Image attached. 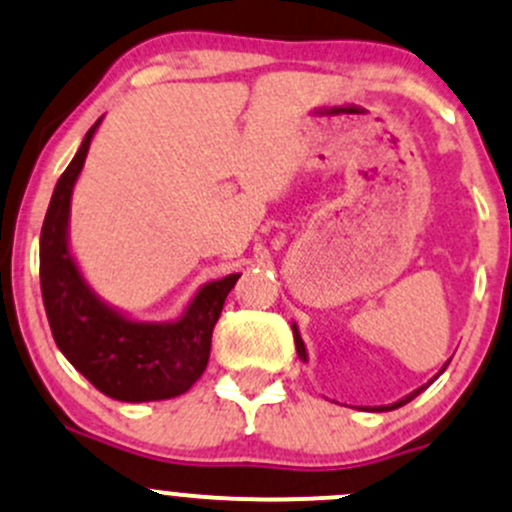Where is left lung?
<instances>
[{
	"mask_svg": "<svg viewBox=\"0 0 512 512\" xmlns=\"http://www.w3.org/2000/svg\"><path fill=\"white\" fill-rule=\"evenodd\" d=\"M293 340H295V350H298V357H300V360H303V362H308V350H305V342H303V337H300V333H298V325H295V323H293ZM446 367H449V362H446V365L441 367L439 374H444ZM439 374H436V377H439ZM436 377H434V379H436ZM434 379H431V382H434ZM431 382H429V384H431ZM429 384H421L419 389H414V392H409L407 397H402V399H399V402H394V404H387V407H372V412H392V409H399V407H404V404H407V402H412V399L416 397V394H421V392H424V389L429 387Z\"/></svg>",
	"mask_w": 512,
	"mask_h": 512,
	"instance_id": "left-lung-1",
	"label": "left lung"
}]
</instances>
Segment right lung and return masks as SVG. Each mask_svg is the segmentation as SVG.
<instances>
[{"instance_id": "1", "label": "right lung", "mask_w": 512, "mask_h": 512, "mask_svg": "<svg viewBox=\"0 0 512 512\" xmlns=\"http://www.w3.org/2000/svg\"><path fill=\"white\" fill-rule=\"evenodd\" d=\"M100 120L51 194L39 244L41 295L56 345L93 387L118 402H160L187 392L207 370L214 325L241 273L204 283L182 315L165 323L130 318L88 286L71 254L68 221L73 187Z\"/></svg>"}]
</instances>
